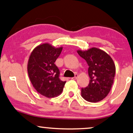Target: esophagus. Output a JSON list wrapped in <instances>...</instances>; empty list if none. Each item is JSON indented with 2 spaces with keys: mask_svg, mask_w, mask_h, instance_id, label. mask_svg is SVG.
Masks as SVG:
<instances>
[{
  "mask_svg": "<svg viewBox=\"0 0 133 133\" xmlns=\"http://www.w3.org/2000/svg\"><path fill=\"white\" fill-rule=\"evenodd\" d=\"M78 75H77V74H76V75H75V76L73 77V78H72L71 79H76L77 78H78Z\"/></svg>",
  "mask_w": 133,
  "mask_h": 133,
  "instance_id": "1",
  "label": "esophagus"
}]
</instances>
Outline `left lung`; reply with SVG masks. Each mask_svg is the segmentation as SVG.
<instances>
[{"label": "left lung", "instance_id": "obj_1", "mask_svg": "<svg viewBox=\"0 0 133 133\" xmlns=\"http://www.w3.org/2000/svg\"><path fill=\"white\" fill-rule=\"evenodd\" d=\"M79 56L88 63L90 81L88 86L81 88V96L90 102L102 101L110 91L115 75V65L105 52L96 47L78 50Z\"/></svg>", "mask_w": 133, "mask_h": 133}]
</instances>
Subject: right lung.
Masks as SVG:
<instances>
[{
  "instance_id": "obj_1",
  "label": "right lung",
  "mask_w": 133,
  "mask_h": 133,
  "mask_svg": "<svg viewBox=\"0 0 133 133\" xmlns=\"http://www.w3.org/2000/svg\"><path fill=\"white\" fill-rule=\"evenodd\" d=\"M62 47L55 48L45 43L32 50L28 63V73L32 86L39 94L48 98L60 95L66 81L59 78L60 71L55 62Z\"/></svg>"
}]
</instances>
